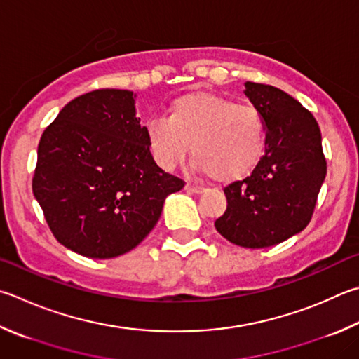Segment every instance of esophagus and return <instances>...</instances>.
Masks as SVG:
<instances>
[{"instance_id":"obj_1","label":"esophagus","mask_w":359,"mask_h":359,"mask_svg":"<svg viewBox=\"0 0 359 359\" xmlns=\"http://www.w3.org/2000/svg\"><path fill=\"white\" fill-rule=\"evenodd\" d=\"M185 190L188 191V193H202V191H205V188L204 187H201V185H196V184H191V182H188V184L185 185Z\"/></svg>"}]
</instances>
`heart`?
Listing matches in <instances>:
<instances>
[{"instance_id":"b5f03b06","label":"heart","mask_w":359,"mask_h":359,"mask_svg":"<svg viewBox=\"0 0 359 359\" xmlns=\"http://www.w3.org/2000/svg\"><path fill=\"white\" fill-rule=\"evenodd\" d=\"M146 135L155 163L165 171L191 157L212 179L229 182L252 172L264 157L266 122L254 105L212 94L177 97L166 117L146 123Z\"/></svg>"}]
</instances>
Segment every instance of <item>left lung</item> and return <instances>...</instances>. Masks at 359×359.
Listing matches in <instances>:
<instances>
[{
	"label": "left lung",
	"mask_w": 359,
	"mask_h": 359,
	"mask_svg": "<svg viewBox=\"0 0 359 359\" xmlns=\"http://www.w3.org/2000/svg\"><path fill=\"white\" fill-rule=\"evenodd\" d=\"M266 122V146L243 180L224 187L227 207L217 231L243 248L284 242L309 224L327 175L318 123L302 103L270 84L245 83Z\"/></svg>",
	"instance_id": "obj_1"
}]
</instances>
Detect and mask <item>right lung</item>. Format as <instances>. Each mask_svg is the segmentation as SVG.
Returning <instances> with one entry per match:
<instances>
[{
    "label": "right lung",
    "instance_id": "add662e5",
    "mask_svg": "<svg viewBox=\"0 0 359 359\" xmlns=\"http://www.w3.org/2000/svg\"><path fill=\"white\" fill-rule=\"evenodd\" d=\"M184 185L154 161L132 90L76 97L39 141L32 193L55 238L81 256L133 250Z\"/></svg>",
    "mask_w": 359,
    "mask_h": 359
}]
</instances>
